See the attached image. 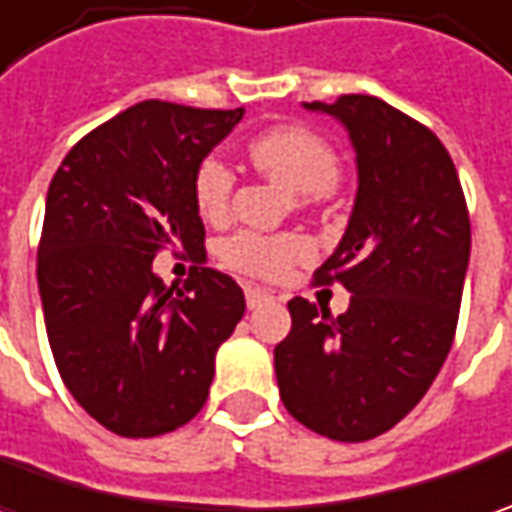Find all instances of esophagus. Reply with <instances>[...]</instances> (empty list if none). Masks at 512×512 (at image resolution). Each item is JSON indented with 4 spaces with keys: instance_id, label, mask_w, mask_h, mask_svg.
Segmentation results:
<instances>
[{
    "instance_id": "34e87169",
    "label": "esophagus",
    "mask_w": 512,
    "mask_h": 512,
    "mask_svg": "<svg viewBox=\"0 0 512 512\" xmlns=\"http://www.w3.org/2000/svg\"><path fill=\"white\" fill-rule=\"evenodd\" d=\"M245 299L250 310H256V307L270 305V302H273V296H270L267 290H262V287H253V285L245 287Z\"/></svg>"
}]
</instances>
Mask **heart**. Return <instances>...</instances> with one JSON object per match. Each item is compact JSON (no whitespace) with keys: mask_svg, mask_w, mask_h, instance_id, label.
I'll return each mask as SVG.
<instances>
[{"mask_svg":"<svg viewBox=\"0 0 512 512\" xmlns=\"http://www.w3.org/2000/svg\"><path fill=\"white\" fill-rule=\"evenodd\" d=\"M250 159L267 176L279 179L305 199H322L339 185L342 165L333 148L313 130L285 125L259 133L250 142ZM236 176L222 156L207 153L193 170V202L207 222H222L230 210ZM222 265L250 279H282L287 270L310 259V242L299 233L239 230L219 245Z\"/></svg>","mask_w":512,"mask_h":512,"instance_id":"obj_1","label":"heart"}]
</instances>
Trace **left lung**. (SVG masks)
<instances>
[{"label": "left lung", "mask_w": 512, "mask_h": 512, "mask_svg": "<svg viewBox=\"0 0 512 512\" xmlns=\"http://www.w3.org/2000/svg\"><path fill=\"white\" fill-rule=\"evenodd\" d=\"M347 128L359 190L342 242L316 270L353 296L342 316L290 299L276 344L287 413L336 442L387 433L422 402L456 336L470 262V213L439 136L364 93L305 102Z\"/></svg>", "instance_id": "obj_1"}]
</instances>
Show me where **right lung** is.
I'll list each match as a JSON object with an SVG mask.
<instances>
[{
	"mask_svg": "<svg viewBox=\"0 0 512 512\" xmlns=\"http://www.w3.org/2000/svg\"><path fill=\"white\" fill-rule=\"evenodd\" d=\"M242 116L139 102L82 136L48 187L36 279L50 350L70 396L116 436L190 422L245 316L242 287L202 267L193 202V170ZM162 246L200 262L179 291L152 273Z\"/></svg>",
	"mask_w": 512,
	"mask_h": 512,
	"instance_id": "add662e5",
	"label": "right lung"
}]
</instances>
